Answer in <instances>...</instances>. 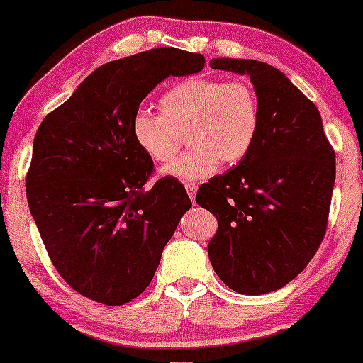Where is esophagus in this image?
Listing matches in <instances>:
<instances>
[{
    "label": "esophagus",
    "instance_id": "1",
    "mask_svg": "<svg viewBox=\"0 0 363 363\" xmlns=\"http://www.w3.org/2000/svg\"><path fill=\"white\" fill-rule=\"evenodd\" d=\"M185 190L188 193V196H190L191 200H195L196 191H198V185H195V183H188V185H185Z\"/></svg>",
    "mask_w": 363,
    "mask_h": 363
}]
</instances>
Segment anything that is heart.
<instances>
[{"label": "heart", "instance_id": "1", "mask_svg": "<svg viewBox=\"0 0 363 363\" xmlns=\"http://www.w3.org/2000/svg\"><path fill=\"white\" fill-rule=\"evenodd\" d=\"M261 127L256 92L241 81L190 77L175 84L160 99V116L137 108L130 130L135 145L153 162H170L186 130L191 148L162 175L178 182H200L221 163L235 165L255 145Z\"/></svg>", "mask_w": 363, "mask_h": 363}]
</instances>
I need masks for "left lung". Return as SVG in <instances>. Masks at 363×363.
<instances>
[{
    "mask_svg": "<svg viewBox=\"0 0 363 363\" xmlns=\"http://www.w3.org/2000/svg\"><path fill=\"white\" fill-rule=\"evenodd\" d=\"M211 69L247 76L261 127L251 152L200 186L196 203L216 216L208 257L233 291L259 296L291 282L319 250L335 182V153L320 113L279 69L216 57Z\"/></svg>",
    "mask_w": 363,
    "mask_h": 363,
    "instance_id": "1",
    "label": "left lung"
}]
</instances>
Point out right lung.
Returning a JSON list of instances; mask_svg holds the SVG:
<instances>
[{
    "instance_id": "1",
    "label": "right lung",
    "mask_w": 363,
    "mask_h": 363,
    "mask_svg": "<svg viewBox=\"0 0 363 363\" xmlns=\"http://www.w3.org/2000/svg\"><path fill=\"white\" fill-rule=\"evenodd\" d=\"M203 66L201 54L175 48L111 61L39 125L29 211L54 267L79 294L122 306L153 279L191 201L168 177L143 188L153 162L133 142L132 117L158 82Z\"/></svg>"
}]
</instances>
